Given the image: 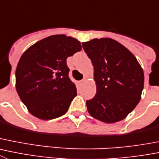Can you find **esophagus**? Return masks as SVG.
I'll return each instance as SVG.
<instances>
[{"label":"esophagus","mask_w":159,"mask_h":159,"mask_svg":"<svg viewBox=\"0 0 159 159\" xmlns=\"http://www.w3.org/2000/svg\"><path fill=\"white\" fill-rule=\"evenodd\" d=\"M86 82V80L85 79H84V80H80V84H84V83Z\"/></svg>","instance_id":"esophagus-1"}]
</instances>
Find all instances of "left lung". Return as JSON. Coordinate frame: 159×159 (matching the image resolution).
I'll return each instance as SVG.
<instances>
[{
	"label": "left lung",
	"instance_id": "1",
	"mask_svg": "<svg viewBox=\"0 0 159 159\" xmlns=\"http://www.w3.org/2000/svg\"><path fill=\"white\" fill-rule=\"evenodd\" d=\"M94 66L97 92L86 102L91 116L105 123L125 119L141 98L144 85L143 68L126 47L109 38L83 43Z\"/></svg>",
	"mask_w": 159,
	"mask_h": 159
}]
</instances>
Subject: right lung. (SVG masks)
<instances>
[{
    "label": "right lung",
    "mask_w": 159,
    "mask_h": 159,
    "mask_svg": "<svg viewBox=\"0 0 159 159\" xmlns=\"http://www.w3.org/2000/svg\"><path fill=\"white\" fill-rule=\"evenodd\" d=\"M82 49L80 41L56 34L39 41L23 53L16 70V88L33 116L52 120L65 114L77 95L66 59Z\"/></svg>",
    "instance_id": "1"
}]
</instances>
